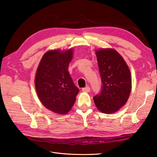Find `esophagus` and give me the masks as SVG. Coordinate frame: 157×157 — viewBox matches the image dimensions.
Wrapping results in <instances>:
<instances>
[{
	"instance_id": "1",
	"label": "esophagus",
	"mask_w": 157,
	"mask_h": 157,
	"mask_svg": "<svg viewBox=\"0 0 157 157\" xmlns=\"http://www.w3.org/2000/svg\"><path fill=\"white\" fill-rule=\"evenodd\" d=\"M90 91V88L89 86H86V88H82V92H89Z\"/></svg>"
}]
</instances>
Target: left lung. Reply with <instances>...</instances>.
Wrapping results in <instances>:
<instances>
[{
	"mask_svg": "<svg viewBox=\"0 0 157 157\" xmlns=\"http://www.w3.org/2000/svg\"><path fill=\"white\" fill-rule=\"evenodd\" d=\"M96 55L102 87L93 99L100 111L111 114L128 101L132 90L131 73L122 56L114 49L96 50Z\"/></svg>",
	"mask_w": 157,
	"mask_h": 157,
	"instance_id": "obj_1",
	"label": "left lung"
}]
</instances>
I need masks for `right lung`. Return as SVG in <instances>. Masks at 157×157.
Here are the masks:
<instances>
[{
  "instance_id": "right-lung-1",
  "label": "right lung",
  "mask_w": 157,
  "mask_h": 157,
  "mask_svg": "<svg viewBox=\"0 0 157 157\" xmlns=\"http://www.w3.org/2000/svg\"><path fill=\"white\" fill-rule=\"evenodd\" d=\"M73 49L51 50L43 55L35 75L38 97L46 109L64 115L71 109L79 89L73 84L68 67Z\"/></svg>"
}]
</instances>
